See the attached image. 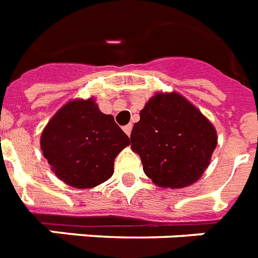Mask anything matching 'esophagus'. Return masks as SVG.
Listing matches in <instances>:
<instances>
[{
  "label": "esophagus",
  "mask_w": 258,
  "mask_h": 258,
  "mask_svg": "<svg viewBox=\"0 0 258 258\" xmlns=\"http://www.w3.org/2000/svg\"><path fill=\"white\" fill-rule=\"evenodd\" d=\"M123 131H124V133L130 137V135H131V131H133V124L130 123V124L124 125V127H123Z\"/></svg>",
  "instance_id": "esophagus-1"
}]
</instances>
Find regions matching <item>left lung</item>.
Listing matches in <instances>:
<instances>
[{
	"instance_id": "8db88e82",
	"label": "left lung",
	"mask_w": 258,
	"mask_h": 258,
	"mask_svg": "<svg viewBox=\"0 0 258 258\" xmlns=\"http://www.w3.org/2000/svg\"><path fill=\"white\" fill-rule=\"evenodd\" d=\"M134 124L131 149L159 187L196 183L210 165L217 131L196 105L178 92H157Z\"/></svg>"
}]
</instances>
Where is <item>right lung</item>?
I'll return each instance as SVG.
<instances>
[{"label":"right lung","instance_id":"1","mask_svg":"<svg viewBox=\"0 0 258 258\" xmlns=\"http://www.w3.org/2000/svg\"><path fill=\"white\" fill-rule=\"evenodd\" d=\"M130 138L93 97L75 99L50 117L40 138L42 155L58 179L76 188H92L109 179L117 154Z\"/></svg>","mask_w":258,"mask_h":258}]
</instances>
